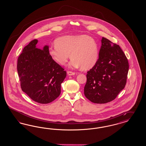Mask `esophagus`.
<instances>
[{
  "mask_svg": "<svg viewBox=\"0 0 146 146\" xmlns=\"http://www.w3.org/2000/svg\"><path fill=\"white\" fill-rule=\"evenodd\" d=\"M67 73L68 75H73L75 74L74 72H71V71H67Z\"/></svg>",
  "mask_w": 146,
  "mask_h": 146,
  "instance_id": "34e87169",
  "label": "esophagus"
}]
</instances>
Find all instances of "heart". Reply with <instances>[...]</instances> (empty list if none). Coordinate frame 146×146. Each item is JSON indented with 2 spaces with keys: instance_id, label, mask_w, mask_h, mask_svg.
Returning <instances> with one entry per match:
<instances>
[{
  "instance_id": "1",
  "label": "heart",
  "mask_w": 146,
  "mask_h": 146,
  "mask_svg": "<svg viewBox=\"0 0 146 146\" xmlns=\"http://www.w3.org/2000/svg\"><path fill=\"white\" fill-rule=\"evenodd\" d=\"M54 46L49 48V55L54 61L65 65L71 56L69 67L83 70H89L97 63L99 48L93 38L86 35L66 36L55 42Z\"/></svg>"
}]
</instances>
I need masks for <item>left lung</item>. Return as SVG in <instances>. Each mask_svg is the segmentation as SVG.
Returning a JSON list of instances; mask_svg holds the SVG:
<instances>
[{"label":"left lung","mask_w":146,"mask_h":146,"mask_svg":"<svg viewBox=\"0 0 146 146\" xmlns=\"http://www.w3.org/2000/svg\"><path fill=\"white\" fill-rule=\"evenodd\" d=\"M97 63L87 74L85 96L91 102L104 104L115 100L125 88L128 60L119 46L102 37Z\"/></svg>","instance_id":"1"}]
</instances>
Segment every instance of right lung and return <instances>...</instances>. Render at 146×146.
I'll return each instance as SVG.
<instances>
[{
	"label": "right lung",
	"mask_w": 146,
	"mask_h": 146,
	"mask_svg": "<svg viewBox=\"0 0 146 146\" xmlns=\"http://www.w3.org/2000/svg\"><path fill=\"white\" fill-rule=\"evenodd\" d=\"M37 42L33 40L23 48L17 70L22 91L33 101L47 104L60 95L66 72L51 58L49 46L38 49Z\"/></svg>",
	"instance_id": "right-lung-1"
}]
</instances>
